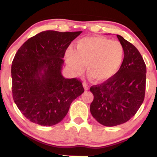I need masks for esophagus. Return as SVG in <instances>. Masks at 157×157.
<instances>
[{"label": "esophagus", "instance_id": "1", "mask_svg": "<svg viewBox=\"0 0 157 157\" xmlns=\"http://www.w3.org/2000/svg\"><path fill=\"white\" fill-rule=\"evenodd\" d=\"M83 86H84V88H85V90H86V91H87L89 89H90L89 86L86 85V83H83Z\"/></svg>", "mask_w": 157, "mask_h": 157}]
</instances>
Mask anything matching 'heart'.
Wrapping results in <instances>:
<instances>
[{
    "label": "heart",
    "instance_id": "heart-1",
    "mask_svg": "<svg viewBox=\"0 0 157 157\" xmlns=\"http://www.w3.org/2000/svg\"><path fill=\"white\" fill-rule=\"evenodd\" d=\"M125 51L121 42L100 36H90L76 42L75 50L67 49L65 61L75 73L86 66L89 78L96 82L108 80L120 69Z\"/></svg>",
    "mask_w": 157,
    "mask_h": 157
}]
</instances>
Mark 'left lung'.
I'll list each match as a JSON object with an SVG mask.
<instances>
[{
  "label": "left lung",
  "mask_w": 157,
  "mask_h": 157,
  "mask_svg": "<svg viewBox=\"0 0 157 157\" xmlns=\"http://www.w3.org/2000/svg\"><path fill=\"white\" fill-rule=\"evenodd\" d=\"M125 51L118 71L101 85L92 86V116L103 125L112 127L127 122L135 116L144 99L146 65L134 45L117 35Z\"/></svg>",
  "instance_id": "obj_1"
}]
</instances>
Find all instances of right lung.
I'll return each instance as SVG.
<instances>
[{"label": "right lung", "mask_w": 157, "mask_h": 157, "mask_svg": "<svg viewBox=\"0 0 157 157\" xmlns=\"http://www.w3.org/2000/svg\"><path fill=\"white\" fill-rule=\"evenodd\" d=\"M81 33L41 32L16 53L11 67L13 97L31 122L44 126L60 123L85 91L80 80L66 79L61 73L65 51Z\"/></svg>", "instance_id": "right-lung-1"}]
</instances>
